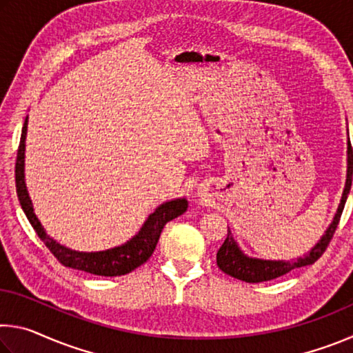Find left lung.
I'll list each match as a JSON object with an SVG mask.
<instances>
[{
    "mask_svg": "<svg viewBox=\"0 0 353 353\" xmlns=\"http://www.w3.org/2000/svg\"><path fill=\"white\" fill-rule=\"evenodd\" d=\"M352 174H353V152H352L350 140H347V174H345V185L343 190L341 201H339L338 210L334 213L330 225L327 227V230L324 232V235L321 236V240L308 250V254H305L303 256H299V259L294 261L255 259V256H249L248 254L243 252L241 248L238 246V243L234 238V234H232V230L229 229L227 230L225 241L223 243V246L219 248L216 254V263L219 270L238 280H243V282L259 283V282H268V280L277 279L280 276H285L286 272L296 270V268L313 265V263L318 260L322 254H324V250L327 249L328 243H330L334 230H336L339 218H341V213L344 210V204L345 201H347V196L350 193Z\"/></svg>",
    "mask_w": 353,
    "mask_h": 353,
    "instance_id": "8db88e82",
    "label": "left lung"
}]
</instances>
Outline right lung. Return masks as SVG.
Returning <instances> with one entry per match:
<instances>
[{"instance_id": "1", "label": "right lung", "mask_w": 353, "mask_h": 353, "mask_svg": "<svg viewBox=\"0 0 353 353\" xmlns=\"http://www.w3.org/2000/svg\"><path fill=\"white\" fill-rule=\"evenodd\" d=\"M26 135H28V117L25 119V126L21 130V139L19 152H17V165H15V185L17 194H19L20 205L25 212L29 223L37 232V235L45 246L54 254L56 259L63 266L73 268L94 276L104 277H117L124 274L132 272L135 268L141 266L149 256L152 255L157 241L162 234V229L168 221L181 216L188 208V201L185 198H177L172 201H166L160 204L155 210L149 214L148 219L143 223L141 229L121 246H115L99 252H79V250L70 249L63 246L54 238L46 234L43 225L34 212V205L31 196L28 193L26 179H25V151H26Z\"/></svg>"}]
</instances>
